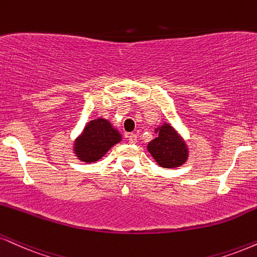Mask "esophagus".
Segmentation results:
<instances>
[{"label": "esophagus", "instance_id": "esophagus-1", "mask_svg": "<svg viewBox=\"0 0 257 257\" xmlns=\"http://www.w3.org/2000/svg\"><path fill=\"white\" fill-rule=\"evenodd\" d=\"M127 141L130 144H136L137 143V135H135V134L127 135Z\"/></svg>", "mask_w": 257, "mask_h": 257}]
</instances>
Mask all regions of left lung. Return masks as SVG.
Here are the masks:
<instances>
[{
	"label": "left lung",
	"mask_w": 257,
	"mask_h": 257,
	"mask_svg": "<svg viewBox=\"0 0 257 257\" xmlns=\"http://www.w3.org/2000/svg\"><path fill=\"white\" fill-rule=\"evenodd\" d=\"M156 137L148 144V151L160 167L175 169L185 164L189 157L187 142L172 123L163 121L155 127Z\"/></svg>",
	"instance_id": "obj_1"
}]
</instances>
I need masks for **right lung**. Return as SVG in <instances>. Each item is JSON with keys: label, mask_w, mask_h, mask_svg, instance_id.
<instances>
[{"label": "right lung", "mask_w": 257, "mask_h": 257, "mask_svg": "<svg viewBox=\"0 0 257 257\" xmlns=\"http://www.w3.org/2000/svg\"><path fill=\"white\" fill-rule=\"evenodd\" d=\"M121 141V134L109 120L96 118L85 123L81 134L74 139L71 150L81 162L95 163Z\"/></svg>", "instance_id": "1"}]
</instances>
